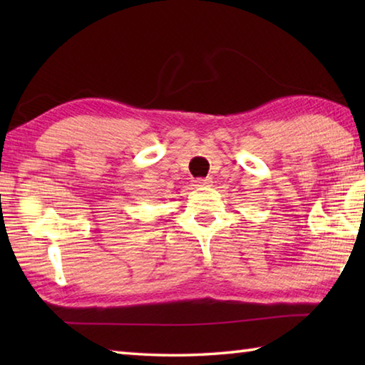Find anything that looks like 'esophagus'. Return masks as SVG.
<instances>
[{
    "label": "esophagus",
    "instance_id": "obj_1",
    "mask_svg": "<svg viewBox=\"0 0 365 365\" xmlns=\"http://www.w3.org/2000/svg\"><path fill=\"white\" fill-rule=\"evenodd\" d=\"M212 180L211 178H196L195 180V187L197 188H205V187H211Z\"/></svg>",
    "mask_w": 365,
    "mask_h": 365
}]
</instances>
